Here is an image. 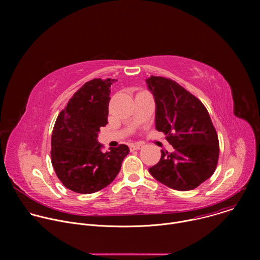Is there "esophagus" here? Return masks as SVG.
I'll return each instance as SVG.
<instances>
[{
	"label": "esophagus",
	"mask_w": 260,
	"mask_h": 260,
	"mask_svg": "<svg viewBox=\"0 0 260 260\" xmlns=\"http://www.w3.org/2000/svg\"><path fill=\"white\" fill-rule=\"evenodd\" d=\"M143 144L142 143H135V144H132L131 145V149L132 150H139L141 149V148H143Z\"/></svg>",
	"instance_id": "34e87169"
}]
</instances>
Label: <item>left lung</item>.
<instances>
[{
  "label": "left lung",
  "instance_id": "obj_1",
  "mask_svg": "<svg viewBox=\"0 0 260 260\" xmlns=\"http://www.w3.org/2000/svg\"><path fill=\"white\" fill-rule=\"evenodd\" d=\"M155 102V128L167 135L174 152L161 150L149 173L166 186L187 191L215 172L219 157L216 129L203 103L177 82L158 76L146 79Z\"/></svg>",
  "mask_w": 260,
  "mask_h": 260
}]
</instances>
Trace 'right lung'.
I'll return each mask as SVG.
<instances>
[{"label":"right lung","mask_w":260,"mask_h":260,"mask_svg":"<svg viewBox=\"0 0 260 260\" xmlns=\"http://www.w3.org/2000/svg\"><path fill=\"white\" fill-rule=\"evenodd\" d=\"M115 79H92L69 100L59 113L51 137V162L68 189L82 194L96 192L112 183L129 148L119 145L103 152L98 137L108 123L111 85Z\"/></svg>","instance_id":"obj_1"}]
</instances>
